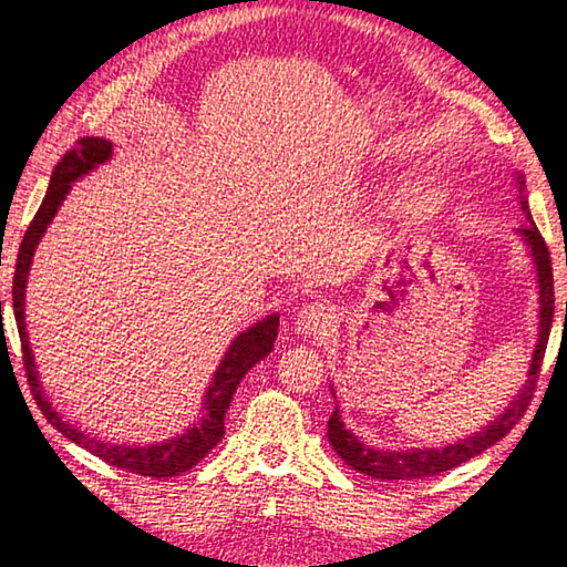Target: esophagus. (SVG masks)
I'll use <instances>...</instances> for the list:
<instances>
[{
  "instance_id": "esophagus-1",
  "label": "esophagus",
  "mask_w": 567,
  "mask_h": 567,
  "mask_svg": "<svg viewBox=\"0 0 567 567\" xmlns=\"http://www.w3.org/2000/svg\"><path fill=\"white\" fill-rule=\"evenodd\" d=\"M338 324L334 307L328 302H307L295 315V332L297 334H328Z\"/></svg>"
}]
</instances>
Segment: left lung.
Listing matches in <instances>:
<instances>
[{"label":"left lung","instance_id":"8db88e82","mask_svg":"<svg viewBox=\"0 0 567 567\" xmlns=\"http://www.w3.org/2000/svg\"><path fill=\"white\" fill-rule=\"evenodd\" d=\"M517 185V195H520V207L527 217V223L517 229L520 237L527 243L533 252V260L537 267V285H540V332H537V344L533 352V362L530 370H527V380L523 390L517 392V398L511 402L503 415H497L491 425H485L480 433L473 437L460 440L455 445L447 447H425V450H402V453H388V450H375L370 445L360 443L344 422L340 420V412L334 410L328 422V440L334 447L344 463L350 467L358 470L362 475L378 477V480H417V477H430V475H440L445 470H453L460 463H467L470 457H475L495 445L497 440H503L511 430L517 425V420L525 415L527 405H530L533 392L537 385V375H540V364L545 358V348H548V338H550V324H553V312H555V292H553V265H550V252L548 245H545L543 235L537 233V225L530 217V207H527L525 199V179L523 175L515 177ZM567 312V307H565Z\"/></svg>","mask_w":567,"mask_h":567}]
</instances>
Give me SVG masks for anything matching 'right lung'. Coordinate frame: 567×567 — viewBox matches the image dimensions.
<instances>
[{"mask_svg": "<svg viewBox=\"0 0 567 567\" xmlns=\"http://www.w3.org/2000/svg\"><path fill=\"white\" fill-rule=\"evenodd\" d=\"M110 155H112V142L100 140V137H84L76 142V147L66 152V155L60 159V165L54 167L50 189H47L42 205L37 209L32 225L22 239V247H19L14 282H12V310H14L19 340H22V360L27 370V382H30L32 388V398L37 400V408L42 410V415L50 420L66 440H72V443L90 450L92 455H97L100 460H104V463L127 470V473H137L145 477H175L179 473H187L189 467H195L199 460H203L209 450L223 440L225 412L229 408V402H233L239 380H243L247 375V370H252L265 354H270L272 344L277 340L280 318H277V315H270V318L257 322L255 328L239 332V338L229 344V350L225 352V360L219 362V368L213 378V385H209L205 395L199 420L195 422V427H189L187 433H182L179 437H172L167 443L145 445V447L110 445V443H102V440H92L87 433H82V430H76L70 425V422L62 420L60 412L52 408V402L44 398L40 378H37L30 338H27V328H24V287H27V275H30V267H32L34 249L40 245L47 225L52 223L54 213L60 209L66 192L72 189V182L80 179L82 175H87L90 169L102 165V162H107Z\"/></svg>", "mask_w": 567, "mask_h": 567, "instance_id": "add662e5", "label": "right lung"}]
</instances>
